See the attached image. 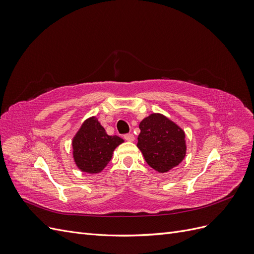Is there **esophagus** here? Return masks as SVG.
<instances>
[{"mask_svg":"<svg viewBox=\"0 0 254 254\" xmlns=\"http://www.w3.org/2000/svg\"><path fill=\"white\" fill-rule=\"evenodd\" d=\"M124 139H125L126 141L132 142V141H134V135H133L132 133H126V134L124 135Z\"/></svg>","mask_w":254,"mask_h":254,"instance_id":"esophagus-1","label":"esophagus"}]
</instances>
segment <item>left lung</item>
Segmentation results:
<instances>
[{"instance_id":"8db88e82","label":"left lung","mask_w":254,"mask_h":254,"mask_svg":"<svg viewBox=\"0 0 254 254\" xmlns=\"http://www.w3.org/2000/svg\"><path fill=\"white\" fill-rule=\"evenodd\" d=\"M139 127L137 147L153 170L166 173L183 160L187 151L186 134L175 123L162 114L153 113L144 119Z\"/></svg>"}]
</instances>
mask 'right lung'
<instances>
[{
    "label": "right lung",
    "mask_w": 254,
    "mask_h": 254,
    "mask_svg": "<svg viewBox=\"0 0 254 254\" xmlns=\"http://www.w3.org/2000/svg\"><path fill=\"white\" fill-rule=\"evenodd\" d=\"M124 142L118 135H108L95 118L83 123L73 139V156L80 171L102 172L112 158L113 150Z\"/></svg>",
    "instance_id": "right-lung-1"
}]
</instances>
